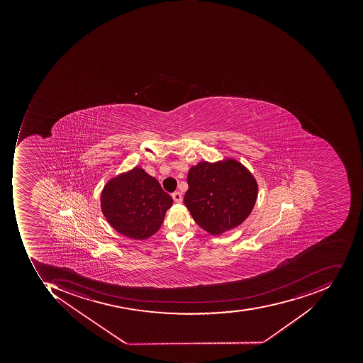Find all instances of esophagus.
Here are the masks:
<instances>
[{
	"label": "esophagus",
	"instance_id": "34e87169",
	"mask_svg": "<svg viewBox=\"0 0 363 363\" xmlns=\"http://www.w3.org/2000/svg\"><path fill=\"white\" fill-rule=\"evenodd\" d=\"M172 199L176 203H181L183 199L182 194L180 192L172 193Z\"/></svg>",
	"mask_w": 363,
	"mask_h": 363
}]
</instances>
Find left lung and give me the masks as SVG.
<instances>
[{
	"label": "left lung",
	"instance_id": "1",
	"mask_svg": "<svg viewBox=\"0 0 363 363\" xmlns=\"http://www.w3.org/2000/svg\"><path fill=\"white\" fill-rule=\"evenodd\" d=\"M184 204L195 223L213 235L241 225L257 197V183L240 162H203L187 174Z\"/></svg>",
	"mask_w": 363,
	"mask_h": 363
}]
</instances>
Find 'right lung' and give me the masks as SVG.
Listing matches in <instances>:
<instances>
[{"mask_svg": "<svg viewBox=\"0 0 363 363\" xmlns=\"http://www.w3.org/2000/svg\"><path fill=\"white\" fill-rule=\"evenodd\" d=\"M172 203L158 181L138 167L112 179L101 193L102 213L108 223L134 240L155 235Z\"/></svg>", "mask_w": 363, "mask_h": 363, "instance_id": "right-lung-1", "label": "right lung"}]
</instances>
